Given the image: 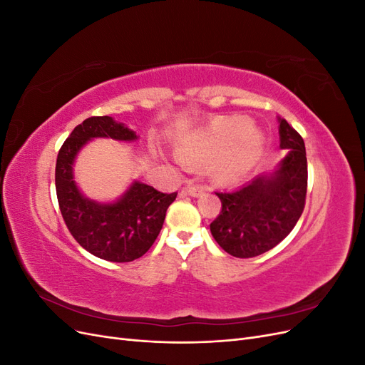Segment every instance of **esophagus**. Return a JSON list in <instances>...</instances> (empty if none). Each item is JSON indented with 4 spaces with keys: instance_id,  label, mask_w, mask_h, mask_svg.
Masks as SVG:
<instances>
[{
    "instance_id": "1",
    "label": "esophagus",
    "mask_w": 365,
    "mask_h": 365,
    "mask_svg": "<svg viewBox=\"0 0 365 365\" xmlns=\"http://www.w3.org/2000/svg\"><path fill=\"white\" fill-rule=\"evenodd\" d=\"M204 192H205V187L204 185H187L185 189L182 190V193L190 195V196H200Z\"/></svg>"
}]
</instances>
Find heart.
<instances>
[{
  "mask_svg": "<svg viewBox=\"0 0 365 365\" xmlns=\"http://www.w3.org/2000/svg\"><path fill=\"white\" fill-rule=\"evenodd\" d=\"M210 173L220 182H230L244 175L260 157L263 134L244 117L216 118L207 128L185 137L178 145V157L185 164H196L212 157Z\"/></svg>",
  "mask_w": 365,
  "mask_h": 365,
  "instance_id": "heart-1",
  "label": "heart"
}]
</instances>
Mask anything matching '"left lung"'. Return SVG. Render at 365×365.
I'll list each match as a JSON object with an SVG mask.
<instances>
[{
	"label": "left lung",
	"instance_id": "left-lung-1",
	"mask_svg": "<svg viewBox=\"0 0 365 365\" xmlns=\"http://www.w3.org/2000/svg\"><path fill=\"white\" fill-rule=\"evenodd\" d=\"M280 148L286 155L269 175H259L240 189L216 192L222 210L210 224L219 247L248 259L272 250L300 219L307 190V160L302 135L279 118Z\"/></svg>",
	"mask_w": 365,
	"mask_h": 365
}]
</instances>
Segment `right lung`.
I'll list each match as a JSON object with an SVG mask.
<instances>
[{
  "label": "right lung",
  "instance_id": "1",
  "mask_svg": "<svg viewBox=\"0 0 365 365\" xmlns=\"http://www.w3.org/2000/svg\"><path fill=\"white\" fill-rule=\"evenodd\" d=\"M93 138L134 141L137 134L113 117H90L65 140L56 161V195L62 217L73 237L93 256L108 262H132L153 245L175 193H163L134 181L115 202L85 197L74 181L73 164L79 150Z\"/></svg>",
  "mask_w": 365,
  "mask_h": 365
}]
</instances>
